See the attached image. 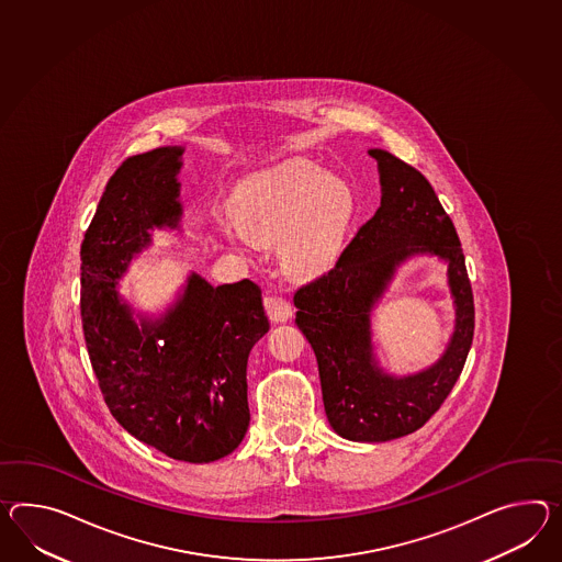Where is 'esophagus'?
<instances>
[{"instance_id":"obj_1","label":"esophagus","mask_w":562,"mask_h":562,"mask_svg":"<svg viewBox=\"0 0 562 562\" xmlns=\"http://www.w3.org/2000/svg\"><path fill=\"white\" fill-rule=\"evenodd\" d=\"M263 306H266L268 315H270L274 323H286V321L292 318V313H294L292 304L286 299H282V296H266L263 299Z\"/></svg>"}]
</instances>
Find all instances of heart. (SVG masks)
Returning a JSON list of instances; mask_svg holds the SVG:
<instances>
[{
  "instance_id": "b5f03b06",
  "label": "heart",
  "mask_w": 562,
  "mask_h": 562,
  "mask_svg": "<svg viewBox=\"0 0 562 562\" xmlns=\"http://www.w3.org/2000/svg\"><path fill=\"white\" fill-rule=\"evenodd\" d=\"M356 215L349 182L308 162H290L247 180L235 199L233 217L221 232L237 251L251 249V237L276 239L290 272L316 274L329 268Z\"/></svg>"
}]
</instances>
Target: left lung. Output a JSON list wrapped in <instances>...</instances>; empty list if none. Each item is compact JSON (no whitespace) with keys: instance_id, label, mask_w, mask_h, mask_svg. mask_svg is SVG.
Returning a JSON list of instances; mask_svg holds the SVG:
<instances>
[{"instance_id":"1","label":"left lung","mask_w":562,"mask_h":562,"mask_svg":"<svg viewBox=\"0 0 562 562\" xmlns=\"http://www.w3.org/2000/svg\"><path fill=\"white\" fill-rule=\"evenodd\" d=\"M368 154L380 172V209L335 268L294 294V304L296 325L315 351L333 430L356 442H385L418 430L449 396L471 349L475 308L461 241L430 182L390 151ZM416 255L448 263L456 327L432 367L396 376L374 356L370 313L396 268Z\"/></svg>"}]
</instances>
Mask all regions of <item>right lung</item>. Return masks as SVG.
Returning <instances> with one entry per match:
<instances>
[{
  "label": "right lung",
  "instance_id": "1",
  "mask_svg": "<svg viewBox=\"0 0 562 562\" xmlns=\"http://www.w3.org/2000/svg\"><path fill=\"white\" fill-rule=\"evenodd\" d=\"M182 154H137L108 182L82 239V330L113 418L170 459L211 463L235 451L249 426L247 357L270 330L260 286H213L191 272L158 315L120 294L151 232H180Z\"/></svg>",
  "mask_w": 562,
  "mask_h": 562
}]
</instances>
